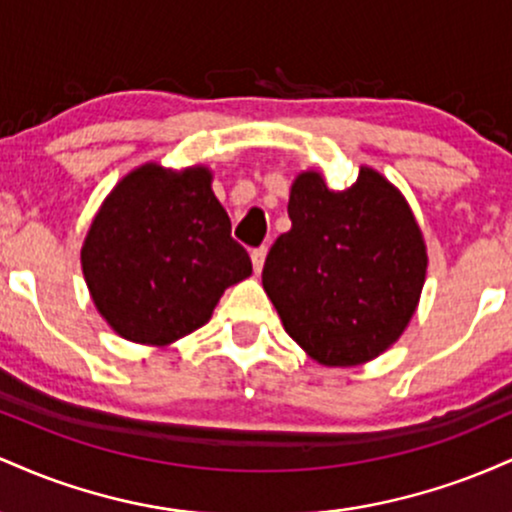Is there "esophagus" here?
<instances>
[{"mask_svg":"<svg viewBox=\"0 0 512 512\" xmlns=\"http://www.w3.org/2000/svg\"><path fill=\"white\" fill-rule=\"evenodd\" d=\"M250 257H252V267H255V274H260L262 267H264V257H267V248L252 250Z\"/></svg>","mask_w":512,"mask_h":512,"instance_id":"34e87169","label":"esophagus"}]
</instances>
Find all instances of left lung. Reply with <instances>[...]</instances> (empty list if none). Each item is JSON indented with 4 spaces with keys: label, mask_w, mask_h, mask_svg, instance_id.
I'll return each mask as SVG.
<instances>
[{
    "label": "left lung",
    "mask_w": 512,
    "mask_h": 512,
    "mask_svg": "<svg viewBox=\"0 0 512 512\" xmlns=\"http://www.w3.org/2000/svg\"><path fill=\"white\" fill-rule=\"evenodd\" d=\"M289 219L262 269L284 330L322 366L378 358L407 330L426 281V240L409 202L368 166L346 190L303 170Z\"/></svg>",
    "instance_id": "8db88e82"
}]
</instances>
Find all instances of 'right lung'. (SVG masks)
Instances as JSON below:
<instances>
[{
    "mask_svg": "<svg viewBox=\"0 0 512 512\" xmlns=\"http://www.w3.org/2000/svg\"><path fill=\"white\" fill-rule=\"evenodd\" d=\"M211 170L144 163L105 197L81 245L93 305L122 339L170 346L207 325L252 262L231 238Z\"/></svg>",
    "mask_w": 512,
    "mask_h": 512,
    "instance_id": "1",
    "label": "right lung"
}]
</instances>
